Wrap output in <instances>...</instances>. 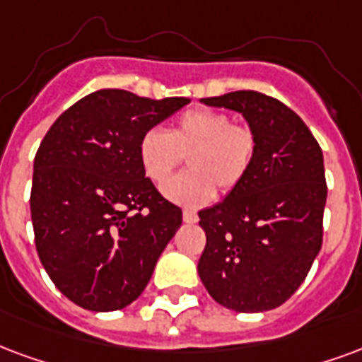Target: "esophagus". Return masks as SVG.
Here are the masks:
<instances>
[{
    "label": "esophagus",
    "instance_id": "1",
    "mask_svg": "<svg viewBox=\"0 0 362 362\" xmlns=\"http://www.w3.org/2000/svg\"><path fill=\"white\" fill-rule=\"evenodd\" d=\"M182 218H184V222H188V224H194V222H197V213H194V211H188V209H184V213H182Z\"/></svg>",
    "mask_w": 362,
    "mask_h": 362
}]
</instances>
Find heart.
Returning a JSON list of instances; mask_svg holds the SVG:
<instances>
[{"instance_id": "obj_1", "label": "heart", "mask_w": 362, "mask_h": 362, "mask_svg": "<svg viewBox=\"0 0 362 362\" xmlns=\"http://www.w3.org/2000/svg\"><path fill=\"white\" fill-rule=\"evenodd\" d=\"M257 153V138L245 124H232V117L213 109H192L180 115L170 132L147 128L138 141L144 173L157 186L188 160V173L163 188L168 199L184 207H203L221 194L234 192L247 176Z\"/></svg>"}]
</instances>
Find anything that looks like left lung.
<instances>
[{"mask_svg":"<svg viewBox=\"0 0 362 362\" xmlns=\"http://www.w3.org/2000/svg\"><path fill=\"white\" fill-rule=\"evenodd\" d=\"M202 103L242 113L257 153L242 184L199 211L207 243L197 272L226 309H276L303 284L322 247V149L303 120L270 95L242 90Z\"/></svg>","mask_w":362,"mask_h":362,"instance_id":"8db88e82","label":"left lung"}]
</instances>
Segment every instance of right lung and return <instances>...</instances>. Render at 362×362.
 Here are the masks:
<instances>
[{"mask_svg": "<svg viewBox=\"0 0 362 362\" xmlns=\"http://www.w3.org/2000/svg\"><path fill=\"white\" fill-rule=\"evenodd\" d=\"M188 98L98 90L61 115L34 157L36 251L57 290L82 309H124L146 290L182 224L138 159V141Z\"/></svg>", "mask_w": 362, "mask_h": 362, "instance_id": "right-lung-1", "label": "right lung"}]
</instances>
